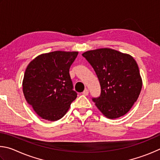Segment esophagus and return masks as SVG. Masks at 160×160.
Instances as JSON below:
<instances>
[{
  "instance_id": "34e87169",
  "label": "esophagus",
  "mask_w": 160,
  "mask_h": 160,
  "mask_svg": "<svg viewBox=\"0 0 160 160\" xmlns=\"http://www.w3.org/2000/svg\"><path fill=\"white\" fill-rule=\"evenodd\" d=\"M82 94L83 95V96H88V89H85V90L83 91Z\"/></svg>"
}]
</instances>
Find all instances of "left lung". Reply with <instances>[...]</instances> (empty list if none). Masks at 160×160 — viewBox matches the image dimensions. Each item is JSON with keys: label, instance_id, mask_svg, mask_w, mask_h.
I'll use <instances>...</instances> for the list:
<instances>
[{"label": "left lung", "instance_id": "left-lung-1", "mask_svg": "<svg viewBox=\"0 0 160 160\" xmlns=\"http://www.w3.org/2000/svg\"><path fill=\"white\" fill-rule=\"evenodd\" d=\"M82 55L93 68L100 82V96L92 98L97 108L109 119L127 114L142 88L135 60L129 55L110 48L89 50Z\"/></svg>", "mask_w": 160, "mask_h": 160}]
</instances>
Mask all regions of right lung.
Returning <instances> with one entry per match:
<instances>
[{
    "label": "right lung",
    "instance_id": "right-lung-1",
    "mask_svg": "<svg viewBox=\"0 0 160 160\" xmlns=\"http://www.w3.org/2000/svg\"><path fill=\"white\" fill-rule=\"evenodd\" d=\"M78 52L55 51L36 57L24 73L23 93L39 117L48 121L61 119L77 98L69 68Z\"/></svg>",
    "mask_w": 160,
    "mask_h": 160
}]
</instances>
